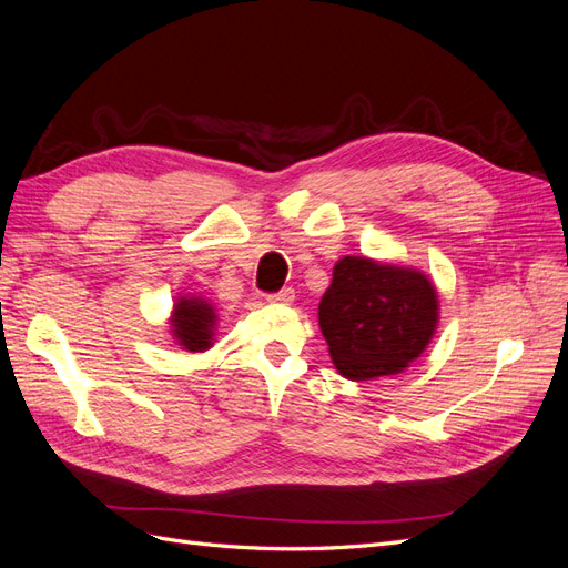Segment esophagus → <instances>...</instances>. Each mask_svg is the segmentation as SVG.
<instances>
[{
    "label": "esophagus",
    "instance_id": "34e87169",
    "mask_svg": "<svg viewBox=\"0 0 568 568\" xmlns=\"http://www.w3.org/2000/svg\"><path fill=\"white\" fill-rule=\"evenodd\" d=\"M294 298H296L294 288H282V291H277V294L267 296L270 303H280V305H291V303H294Z\"/></svg>",
    "mask_w": 568,
    "mask_h": 568
}]
</instances>
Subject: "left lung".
I'll use <instances>...</instances> for the list:
<instances>
[{
	"instance_id": "8db88e82",
	"label": "left lung",
	"mask_w": 568,
	"mask_h": 568,
	"mask_svg": "<svg viewBox=\"0 0 568 568\" xmlns=\"http://www.w3.org/2000/svg\"><path fill=\"white\" fill-rule=\"evenodd\" d=\"M317 317L338 374L372 382L405 372L428 348L440 301L436 284L417 267L343 255Z\"/></svg>"
}]
</instances>
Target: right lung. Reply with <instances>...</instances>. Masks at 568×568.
Listing matches in <instances>:
<instances>
[{
	"instance_id": "add662e5",
	"label": "right lung",
	"mask_w": 568,
	"mask_h": 568,
	"mask_svg": "<svg viewBox=\"0 0 568 568\" xmlns=\"http://www.w3.org/2000/svg\"><path fill=\"white\" fill-rule=\"evenodd\" d=\"M217 307L203 296H178L168 317V334L175 346L186 353H203L213 348L217 329Z\"/></svg>"
}]
</instances>
